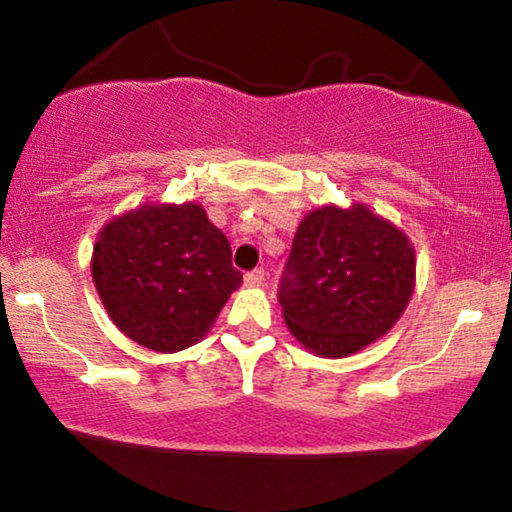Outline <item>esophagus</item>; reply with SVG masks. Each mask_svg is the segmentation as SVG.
Here are the masks:
<instances>
[{"label":"esophagus","instance_id":"34e87169","mask_svg":"<svg viewBox=\"0 0 512 512\" xmlns=\"http://www.w3.org/2000/svg\"><path fill=\"white\" fill-rule=\"evenodd\" d=\"M265 282V272L258 268V270H251L244 275V286H249V289H256V286H261Z\"/></svg>","mask_w":512,"mask_h":512}]
</instances>
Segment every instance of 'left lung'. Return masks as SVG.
Wrapping results in <instances>:
<instances>
[{"label": "left lung", "mask_w": 512, "mask_h": 512, "mask_svg": "<svg viewBox=\"0 0 512 512\" xmlns=\"http://www.w3.org/2000/svg\"><path fill=\"white\" fill-rule=\"evenodd\" d=\"M415 282V247L396 223L363 202H328L298 223L279 305L307 352L345 359L396 326Z\"/></svg>", "instance_id": "8db88e82"}]
</instances>
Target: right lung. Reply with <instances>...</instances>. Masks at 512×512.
<instances>
[{
  "label": "right lung",
  "instance_id": "obj_1",
  "mask_svg": "<svg viewBox=\"0 0 512 512\" xmlns=\"http://www.w3.org/2000/svg\"><path fill=\"white\" fill-rule=\"evenodd\" d=\"M90 272L118 331L163 354L205 338L242 284L230 242L195 200L114 216L97 233Z\"/></svg>",
  "mask_w": 512,
  "mask_h": 512
}]
</instances>
